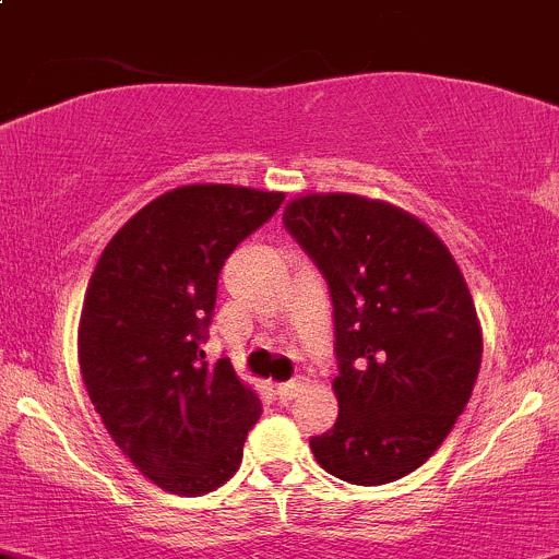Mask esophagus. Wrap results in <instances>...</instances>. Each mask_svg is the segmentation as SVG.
<instances>
[{"instance_id": "obj_1", "label": "esophagus", "mask_w": 559, "mask_h": 559, "mask_svg": "<svg viewBox=\"0 0 559 559\" xmlns=\"http://www.w3.org/2000/svg\"><path fill=\"white\" fill-rule=\"evenodd\" d=\"M304 388H307V379H304V377L290 379V382H282V384H277V395H280V401H293V399H296L298 393H301Z\"/></svg>"}]
</instances>
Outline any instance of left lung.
<instances>
[{
  "label": "left lung",
  "instance_id": "obj_1",
  "mask_svg": "<svg viewBox=\"0 0 559 559\" xmlns=\"http://www.w3.org/2000/svg\"><path fill=\"white\" fill-rule=\"evenodd\" d=\"M282 223L328 282L338 417L314 457L349 485L425 463L463 414L481 366L474 298L447 245L408 212L353 193H307Z\"/></svg>",
  "mask_w": 559,
  "mask_h": 559
}]
</instances>
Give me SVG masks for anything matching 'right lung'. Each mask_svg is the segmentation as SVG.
Returning <instances> with one entry per match:
<instances>
[{
  "label": "right lung",
  "mask_w": 559,
  "mask_h": 559,
  "mask_svg": "<svg viewBox=\"0 0 559 559\" xmlns=\"http://www.w3.org/2000/svg\"><path fill=\"white\" fill-rule=\"evenodd\" d=\"M285 193L182 186L142 206L102 252L80 314L91 404L126 457L160 490L212 492L237 474L261 399L228 358L206 364L217 277Z\"/></svg>",
  "instance_id": "right-lung-1"
}]
</instances>
